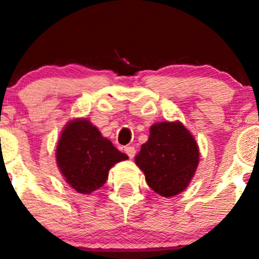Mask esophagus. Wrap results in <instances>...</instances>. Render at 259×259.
<instances>
[{"mask_svg":"<svg viewBox=\"0 0 259 259\" xmlns=\"http://www.w3.org/2000/svg\"><path fill=\"white\" fill-rule=\"evenodd\" d=\"M125 153L127 154V156H129L130 159H133L135 156V153H137V150H135L134 146H125Z\"/></svg>","mask_w":259,"mask_h":259,"instance_id":"1","label":"esophagus"}]
</instances>
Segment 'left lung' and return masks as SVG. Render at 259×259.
Listing matches in <instances>:
<instances>
[{
    "instance_id": "8db88e82",
    "label": "left lung",
    "mask_w": 259,
    "mask_h": 259,
    "mask_svg": "<svg viewBox=\"0 0 259 259\" xmlns=\"http://www.w3.org/2000/svg\"><path fill=\"white\" fill-rule=\"evenodd\" d=\"M149 187L161 197H174L189 185L199 164V148L180 121L156 122L135 156Z\"/></svg>"
}]
</instances>
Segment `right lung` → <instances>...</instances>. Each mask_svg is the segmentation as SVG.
Listing matches in <instances>:
<instances>
[{
	"instance_id": "add662e5",
	"label": "right lung",
	"mask_w": 259,
	"mask_h": 259,
	"mask_svg": "<svg viewBox=\"0 0 259 259\" xmlns=\"http://www.w3.org/2000/svg\"><path fill=\"white\" fill-rule=\"evenodd\" d=\"M88 119L67 122L56 146V163L67 184L81 194H90L105 184L109 170L126 160Z\"/></svg>"
}]
</instances>
